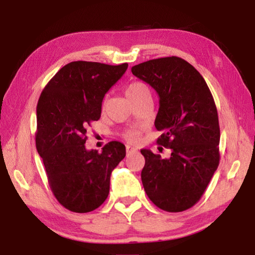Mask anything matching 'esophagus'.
I'll use <instances>...</instances> for the list:
<instances>
[{"label": "esophagus", "mask_w": 255, "mask_h": 255, "mask_svg": "<svg viewBox=\"0 0 255 255\" xmlns=\"http://www.w3.org/2000/svg\"><path fill=\"white\" fill-rule=\"evenodd\" d=\"M127 154H133V153H137V148L136 147H132L130 145H127Z\"/></svg>", "instance_id": "34e87169"}]
</instances>
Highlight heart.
Wrapping results in <instances>:
<instances>
[{
	"mask_svg": "<svg viewBox=\"0 0 255 255\" xmlns=\"http://www.w3.org/2000/svg\"><path fill=\"white\" fill-rule=\"evenodd\" d=\"M146 93H149L148 88L144 83H141V82H132L126 89V96L129 100H132V99L143 96V94ZM124 136L128 140L137 141L140 138V131L137 130V129H129V130L124 133Z\"/></svg>",
	"mask_w": 255,
	"mask_h": 255,
	"instance_id": "1",
	"label": "heart"
}]
</instances>
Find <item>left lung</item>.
Segmentation results:
<instances>
[{
    "instance_id": "8db88e82",
    "label": "left lung",
    "mask_w": 255,
    "mask_h": 255,
    "mask_svg": "<svg viewBox=\"0 0 255 255\" xmlns=\"http://www.w3.org/2000/svg\"><path fill=\"white\" fill-rule=\"evenodd\" d=\"M131 73L157 92V144L171 149L163 158L141 149L146 195L155 206L180 213L195 206L219 164L218 114L206 81L191 64L176 56L150 59Z\"/></svg>"
}]
</instances>
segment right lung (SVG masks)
Instances as JSON below:
<instances>
[{"label": "right lung", "mask_w": 255, "mask_h": 255, "mask_svg": "<svg viewBox=\"0 0 255 255\" xmlns=\"http://www.w3.org/2000/svg\"><path fill=\"white\" fill-rule=\"evenodd\" d=\"M127 63H68L42 90L37 105L36 147L56 199L74 213H89L106 201L110 175L126 156L120 141L102 152L88 150L86 128L101 117L105 94L124 75Z\"/></svg>", "instance_id": "add662e5"}]
</instances>
